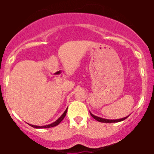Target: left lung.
I'll list each match as a JSON object with an SVG mask.
<instances>
[{
    "instance_id": "obj_1",
    "label": "left lung",
    "mask_w": 154,
    "mask_h": 154,
    "mask_svg": "<svg viewBox=\"0 0 154 154\" xmlns=\"http://www.w3.org/2000/svg\"><path fill=\"white\" fill-rule=\"evenodd\" d=\"M89 113H90L91 116H92V117H93L95 120H96L97 121H98V122H101V123H117V122H120V121H123V120H126V119L129 116H129H127V117H123V118H121V119H117V120H107V119H104V118H101V117H96V116H95V115L92 114L90 111H89Z\"/></svg>"
}]
</instances>
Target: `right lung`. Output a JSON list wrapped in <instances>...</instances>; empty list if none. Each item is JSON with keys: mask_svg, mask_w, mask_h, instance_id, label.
I'll list each match as a JSON object with an SVG mask.
<instances>
[{"mask_svg": "<svg viewBox=\"0 0 154 154\" xmlns=\"http://www.w3.org/2000/svg\"><path fill=\"white\" fill-rule=\"evenodd\" d=\"M67 110H68V108L66 109V110H65V112H64L63 113H62V115L60 117H59V119H58L57 120H56V121L54 122V123H51V124H49V125H46V126H34V125H31L30 124V126H32V127L34 128H36V129H45V128H50V127H53V126H57V125H59V123L62 122V120H63L64 118H65V115H66L67 113Z\"/></svg>", "mask_w": 154, "mask_h": 154, "instance_id": "1", "label": "right lung"}]
</instances>
